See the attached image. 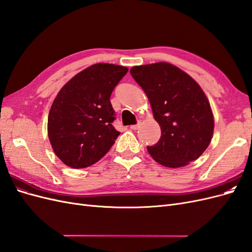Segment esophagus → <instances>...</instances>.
<instances>
[{"instance_id":"obj_1","label":"esophagus","mask_w":252,"mask_h":252,"mask_svg":"<svg viewBox=\"0 0 252 252\" xmlns=\"http://www.w3.org/2000/svg\"><path fill=\"white\" fill-rule=\"evenodd\" d=\"M139 128V124H136V125H131L130 126V129H131V130H136V129H138Z\"/></svg>"}]
</instances>
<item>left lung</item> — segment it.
<instances>
[{
    "instance_id": "8db88e82",
    "label": "left lung",
    "mask_w": 252,
    "mask_h": 252,
    "mask_svg": "<svg viewBox=\"0 0 252 252\" xmlns=\"http://www.w3.org/2000/svg\"><path fill=\"white\" fill-rule=\"evenodd\" d=\"M130 73L150 102L161 139L147 146L156 161L179 168L195 161L213 134V114L204 91L189 74L169 63L134 66Z\"/></svg>"
}]
</instances>
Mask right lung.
Listing matches in <instances>:
<instances>
[{
	"label": "right lung",
	"mask_w": 252,
	"mask_h": 252,
	"mask_svg": "<svg viewBox=\"0 0 252 252\" xmlns=\"http://www.w3.org/2000/svg\"><path fill=\"white\" fill-rule=\"evenodd\" d=\"M124 66L98 63L75 74L59 91L48 116V138L65 165L80 169L101 159L120 132L110 95L127 73Z\"/></svg>",
	"instance_id": "add662e5"
}]
</instances>
